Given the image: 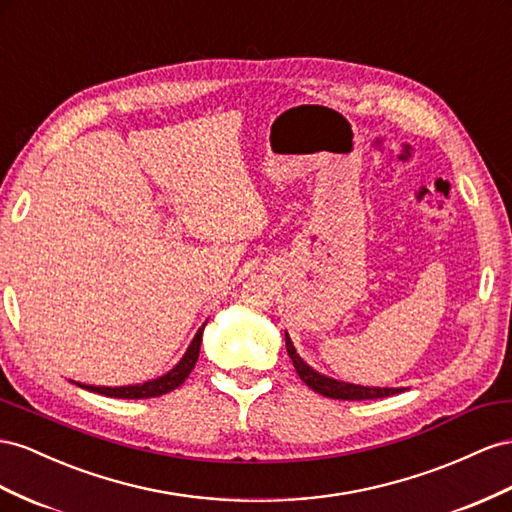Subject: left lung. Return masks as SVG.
Here are the masks:
<instances>
[{
  "label": "left lung",
  "mask_w": 512,
  "mask_h": 512,
  "mask_svg": "<svg viewBox=\"0 0 512 512\" xmlns=\"http://www.w3.org/2000/svg\"><path fill=\"white\" fill-rule=\"evenodd\" d=\"M286 351L288 357L293 359V366L297 370L299 379L308 385L310 390H314L316 394H323L327 398H338V400H372V398H385L392 394H400L405 388H366V385H355V383H347V381H338L321 375L314 368H310L303 359L299 357V353L295 351L293 342H290L288 334H286Z\"/></svg>",
  "instance_id": "8db88e82"
}]
</instances>
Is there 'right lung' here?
<instances>
[{"label": "right lung", "mask_w": 512, "mask_h": 512, "mask_svg": "<svg viewBox=\"0 0 512 512\" xmlns=\"http://www.w3.org/2000/svg\"><path fill=\"white\" fill-rule=\"evenodd\" d=\"M202 331H204V325L198 329V334L193 336L181 362H178L170 372H165V375L159 379L137 383V385H122V388H101V385H86V383H75V385H79V388H84V390L96 392V394L112 396V398H153V396L168 394V392L176 390L178 385H181L189 377L193 366H196L198 355H200V344H202Z\"/></svg>", "instance_id": "1"}]
</instances>
